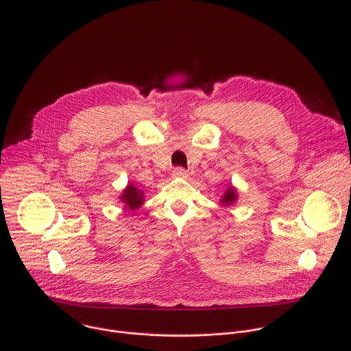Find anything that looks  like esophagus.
<instances>
[{"mask_svg":"<svg viewBox=\"0 0 351 351\" xmlns=\"http://www.w3.org/2000/svg\"><path fill=\"white\" fill-rule=\"evenodd\" d=\"M172 175H173L175 178H187V176H189L187 171H186V169H183V168H180V167L175 168V169H173V172H172Z\"/></svg>","mask_w":351,"mask_h":351,"instance_id":"obj_1","label":"esophagus"}]
</instances>
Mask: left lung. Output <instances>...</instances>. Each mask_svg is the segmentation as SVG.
Here are the masks:
<instances>
[{"instance_id":"8db88e82","label":"left lung","mask_w":351,"mask_h":351,"mask_svg":"<svg viewBox=\"0 0 351 351\" xmlns=\"http://www.w3.org/2000/svg\"><path fill=\"white\" fill-rule=\"evenodd\" d=\"M237 197H239L237 189L233 184H229L226 187V191L223 193V195L219 198V203L223 207H230L237 202Z\"/></svg>"}]
</instances>
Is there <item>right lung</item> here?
I'll return each mask as SVG.
<instances>
[{
	"mask_svg": "<svg viewBox=\"0 0 351 351\" xmlns=\"http://www.w3.org/2000/svg\"><path fill=\"white\" fill-rule=\"evenodd\" d=\"M121 203H123V210L136 211L144 204V191L136 187L133 183H129L119 195Z\"/></svg>",
	"mask_w": 351,
	"mask_h": 351,
	"instance_id": "1",
	"label": "right lung"
}]
</instances>
